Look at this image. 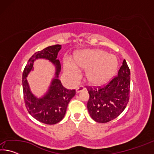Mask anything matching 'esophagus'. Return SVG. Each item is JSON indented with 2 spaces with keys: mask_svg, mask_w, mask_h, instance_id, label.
Segmentation results:
<instances>
[{
  "mask_svg": "<svg viewBox=\"0 0 154 154\" xmlns=\"http://www.w3.org/2000/svg\"><path fill=\"white\" fill-rule=\"evenodd\" d=\"M84 90H85V88H83V86H79V87L77 88L76 92H77V93H79V92H82V91H83Z\"/></svg>",
  "mask_w": 154,
  "mask_h": 154,
  "instance_id": "34e87169",
  "label": "esophagus"
}]
</instances>
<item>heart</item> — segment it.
Returning a JSON list of instances; mask_svg holds the SVG:
<instances>
[{
  "mask_svg": "<svg viewBox=\"0 0 154 154\" xmlns=\"http://www.w3.org/2000/svg\"><path fill=\"white\" fill-rule=\"evenodd\" d=\"M118 60L113 55H109L103 50H86L75 56L74 62L65 60L64 71L72 83L77 82L80 76L79 69H88L86 79L90 84L100 85L110 80L116 73Z\"/></svg>",
  "mask_w": 154,
  "mask_h": 154,
  "instance_id": "b5f03b06",
  "label": "heart"
}]
</instances>
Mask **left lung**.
Segmentation results:
<instances>
[{"label": "left lung", "instance_id": "left-lung-1", "mask_svg": "<svg viewBox=\"0 0 154 154\" xmlns=\"http://www.w3.org/2000/svg\"><path fill=\"white\" fill-rule=\"evenodd\" d=\"M90 98L87 107L91 118L98 123H106L118 117L130 98V71L124 60L117 76L104 87L87 88Z\"/></svg>", "mask_w": 154, "mask_h": 154}]
</instances>
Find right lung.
Wrapping results in <instances>:
<instances>
[{"instance_id": "add662e5", "label": "right lung", "mask_w": 154, "mask_h": 154, "mask_svg": "<svg viewBox=\"0 0 154 154\" xmlns=\"http://www.w3.org/2000/svg\"><path fill=\"white\" fill-rule=\"evenodd\" d=\"M60 45L49 46L36 52L28 60L22 74L23 93L26 107L31 116L36 120L46 124H55L64 118L67 106L75 95V90H68L63 87L58 79L61 70L60 62L57 56L61 49ZM43 58L50 61L56 68L55 77L52 80L51 86L46 94L38 99L30 91L26 78L33 69V63L36 59Z\"/></svg>"}]
</instances>
